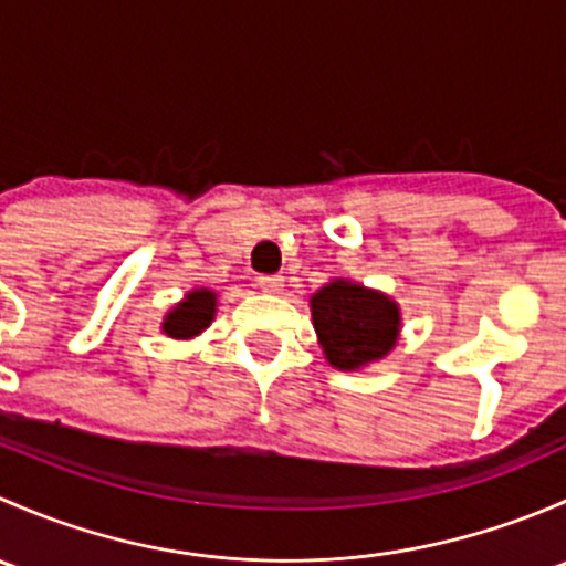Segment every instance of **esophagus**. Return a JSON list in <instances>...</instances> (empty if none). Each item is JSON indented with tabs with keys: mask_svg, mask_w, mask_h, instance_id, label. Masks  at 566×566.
<instances>
[{
	"mask_svg": "<svg viewBox=\"0 0 566 566\" xmlns=\"http://www.w3.org/2000/svg\"><path fill=\"white\" fill-rule=\"evenodd\" d=\"M256 284H260V290L262 293H271V295H276V293H282V276H260L256 279Z\"/></svg>",
	"mask_w": 566,
	"mask_h": 566,
	"instance_id": "esophagus-1",
	"label": "esophagus"
}]
</instances>
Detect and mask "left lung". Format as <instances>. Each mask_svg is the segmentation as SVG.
Instances as JSON below:
<instances>
[{
  "instance_id": "left-lung-1",
  "label": "left lung",
  "mask_w": 566,
  "mask_h": 566,
  "mask_svg": "<svg viewBox=\"0 0 566 566\" xmlns=\"http://www.w3.org/2000/svg\"><path fill=\"white\" fill-rule=\"evenodd\" d=\"M325 358L336 369H361L389 356L399 336V306L364 284L334 279L310 301Z\"/></svg>"
}]
</instances>
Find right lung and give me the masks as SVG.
I'll return each mask as SVG.
<instances>
[{"mask_svg": "<svg viewBox=\"0 0 566 566\" xmlns=\"http://www.w3.org/2000/svg\"><path fill=\"white\" fill-rule=\"evenodd\" d=\"M216 317V293L208 287L191 290L180 304L172 306L164 317L161 328L164 334L172 339H191V336L202 334Z\"/></svg>", "mask_w": 566, "mask_h": 566, "instance_id": "right-lung-1", "label": "right lung"}]
</instances>
